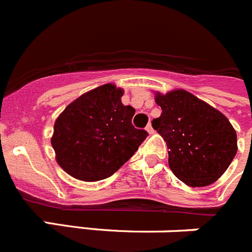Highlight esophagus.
<instances>
[{"label":"esophagus","mask_w":252,"mask_h":252,"mask_svg":"<svg viewBox=\"0 0 252 252\" xmlns=\"http://www.w3.org/2000/svg\"><path fill=\"white\" fill-rule=\"evenodd\" d=\"M146 131H148V132L150 133V135H153V133L155 132V130H154V128H153V126H151V124H149L148 126H146Z\"/></svg>","instance_id":"1"}]
</instances>
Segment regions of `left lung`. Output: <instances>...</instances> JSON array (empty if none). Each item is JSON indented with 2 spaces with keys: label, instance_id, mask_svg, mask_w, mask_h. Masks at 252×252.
<instances>
[{
  "label": "left lung",
  "instance_id": "obj_1",
  "mask_svg": "<svg viewBox=\"0 0 252 252\" xmlns=\"http://www.w3.org/2000/svg\"><path fill=\"white\" fill-rule=\"evenodd\" d=\"M161 115L153 127L166 142L169 166L189 187L212 184L237 153V135L226 116L192 93H155Z\"/></svg>",
  "mask_w": 252,
  "mask_h": 252
}]
</instances>
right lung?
Returning a JSON list of instances; mask_svg holds the SVG:
<instances>
[{"label":"right lung","mask_w":252,"mask_h":252,"mask_svg":"<svg viewBox=\"0 0 252 252\" xmlns=\"http://www.w3.org/2000/svg\"><path fill=\"white\" fill-rule=\"evenodd\" d=\"M124 90L103 84L78 97L55 120L51 146L60 168L84 182L111 177L132 157L148 132L132 126L135 108Z\"/></svg>","instance_id":"obj_1"}]
</instances>
